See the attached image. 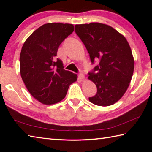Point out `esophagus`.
<instances>
[{
  "label": "esophagus",
  "mask_w": 152,
  "mask_h": 152,
  "mask_svg": "<svg viewBox=\"0 0 152 152\" xmlns=\"http://www.w3.org/2000/svg\"><path fill=\"white\" fill-rule=\"evenodd\" d=\"M78 78L80 80L83 81L84 78H85V76H84V74L83 73H80L78 74Z\"/></svg>",
  "instance_id": "1"
}]
</instances>
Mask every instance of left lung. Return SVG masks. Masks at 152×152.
Wrapping results in <instances>:
<instances>
[{
	"label": "left lung",
	"mask_w": 152,
	"mask_h": 152,
	"mask_svg": "<svg viewBox=\"0 0 152 152\" xmlns=\"http://www.w3.org/2000/svg\"><path fill=\"white\" fill-rule=\"evenodd\" d=\"M75 32L85 45L92 64L99 60L88 73V79L97 88L89 101L102 107L113 104L127 91L134 70L127 39L112 27L99 23L76 25Z\"/></svg>",
	"instance_id": "1"
}]
</instances>
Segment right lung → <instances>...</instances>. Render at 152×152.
I'll return each instance as SVG.
<instances>
[{
  "label": "right lung",
  "instance_id": "obj_1",
  "mask_svg": "<svg viewBox=\"0 0 152 152\" xmlns=\"http://www.w3.org/2000/svg\"><path fill=\"white\" fill-rule=\"evenodd\" d=\"M72 24L50 23L38 28L23 45L20 73L31 94L44 104H53L65 98L77 75L64 69L55 57L59 46L74 31Z\"/></svg>",
  "mask_w": 152,
  "mask_h": 152
}]
</instances>
